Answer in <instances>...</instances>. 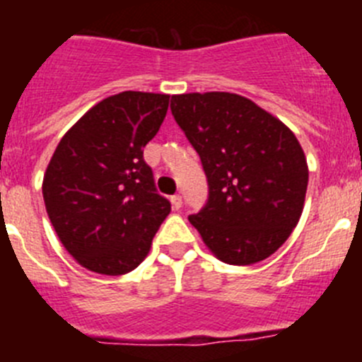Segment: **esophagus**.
<instances>
[{"instance_id":"1","label":"esophagus","mask_w":362,"mask_h":362,"mask_svg":"<svg viewBox=\"0 0 362 362\" xmlns=\"http://www.w3.org/2000/svg\"><path fill=\"white\" fill-rule=\"evenodd\" d=\"M170 201H172V206H174L175 210L181 209V204H183V199H181V196H177V194H175V196H172Z\"/></svg>"}]
</instances>
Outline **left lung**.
I'll return each instance as SVG.
<instances>
[{
  "label": "left lung",
  "mask_w": 362,
  "mask_h": 362,
  "mask_svg": "<svg viewBox=\"0 0 362 362\" xmlns=\"http://www.w3.org/2000/svg\"><path fill=\"white\" fill-rule=\"evenodd\" d=\"M170 110L199 153L206 204L188 221L223 263L270 257L299 223L308 165L292 130L230 92L172 95Z\"/></svg>",
  "instance_id": "obj_1"
}]
</instances>
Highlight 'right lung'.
<instances>
[{"mask_svg": "<svg viewBox=\"0 0 362 362\" xmlns=\"http://www.w3.org/2000/svg\"><path fill=\"white\" fill-rule=\"evenodd\" d=\"M170 95L127 90L99 101L62 137L43 177L47 214L86 270L123 276L146 257L170 214L143 148L158 134Z\"/></svg>", "mask_w": 362, "mask_h": 362, "instance_id": "obj_1", "label": "right lung"}]
</instances>
